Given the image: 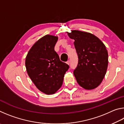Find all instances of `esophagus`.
Instances as JSON below:
<instances>
[{"mask_svg": "<svg viewBox=\"0 0 124 124\" xmlns=\"http://www.w3.org/2000/svg\"><path fill=\"white\" fill-rule=\"evenodd\" d=\"M67 64H68V65L69 64H70V60H68V61H67Z\"/></svg>", "mask_w": 124, "mask_h": 124, "instance_id": "esophagus-1", "label": "esophagus"}]
</instances>
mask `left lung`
I'll return each instance as SVG.
<instances>
[{"label":"left lung","mask_w":124,"mask_h":124,"mask_svg":"<svg viewBox=\"0 0 124 124\" xmlns=\"http://www.w3.org/2000/svg\"><path fill=\"white\" fill-rule=\"evenodd\" d=\"M78 57L73 72L78 84L86 90L97 87L106 75L108 63V51L104 44L95 35L79 31L68 33Z\"/></svg>","instance_id":"left-lung-1"}]
</instances>
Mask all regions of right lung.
<instances>
[{
	"instance_id": "add662e5",
	"label": "right lung",
	"mask_w": 124,
	"mask_h": 124,
	"mask_svg": "<svg viewBox=\"0 0 124 124\" xmlns=\"http://www.w3.org/2000/svg\"><path fill=\"white\" fill-rule=\"evenodd\" d=\"M58 37L46 35L40 39L29 50L26 58L29 77L43 93L53 94L61 87L65 73L70 68L60 61L54 51Z\"/></svg>"
}]
</instances>
